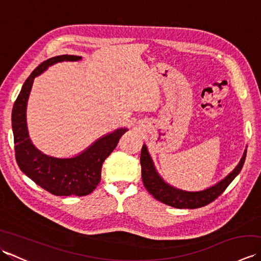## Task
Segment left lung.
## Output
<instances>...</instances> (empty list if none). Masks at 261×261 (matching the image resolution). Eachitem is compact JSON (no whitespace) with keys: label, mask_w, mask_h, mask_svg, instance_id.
<instances>
[{"label":"left lung","mask_w":261,"mask_h":261,"mask_svg":"<svg viewBox=\"0 0 261 261\" xmlns=\"http://www.w3.org/2000/svg\"><path fill=\"white\" fill-rule=\"evenodd\" d=\"M246 156L247 147L236 168L216 184L204 188L202 191H185L174 185H170L169 182L163 178V176L158 173L156 166H154L148 147L143 143L140 156L142 181L146 190L154 198L164 204H167L169 206L176 208H198L213 202L216 197L220 196L225 191V188L231 184V181L239 175L243 167V164H245Z\"/></svg>","instance_id":"1"}]
</instances>
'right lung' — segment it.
<instances>
[{
	"label": "right lung",
	"instance_id": "right-lung-1",
	"mask_svg": "<svg viewBox=\"0 0 261 261\" xmlns=\"http://www.w3.org/2000/svg\"><path fill=\"white\" fill-rule=\"evenodd\" d=\"M80 60L81 56L62 55L39 65L22 85L12 110V131L18 166L37 185L56 196H85L95 190L101 181L104 160L127 131L125 126L115 129L99 137L80 153L66 158L46 154L33 145L27 124V105L33 81L55 64Z\"/></svg>",
	"mask_w": 261,
	"mask_h": 261
}]
</instances>
